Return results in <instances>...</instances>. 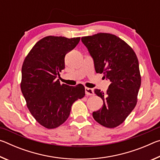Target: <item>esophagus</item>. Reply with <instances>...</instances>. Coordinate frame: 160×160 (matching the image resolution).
I'll return each instance as SVG.
<instances>
[{
    "label": "esophagus",
    "instance_id": "esophagus-1",
    "mask_svg": "<svg viewBox=\"0 0 160 160\" xmlns=\"http://www.w3.org/2000/svg\"><path fill=\"white\" fill-rule=\"evenodd\" d=\"M85 94L87 95H94V91L92 89L89 88H85Z\"/></svg>",
    "mask_w": 160,
    "mask_h": 160
}]
</instances>
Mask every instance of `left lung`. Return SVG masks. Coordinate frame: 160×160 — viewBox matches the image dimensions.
Here are the masks:
<instances>
[{
    "label": "left lung",
    "instance_id": "left-lung-1",
    "mask_svg": "<svg viewBox=\"0 0 160 160\" xmlns=\"http://www.w3.org/2000/svg\"><path fill=\"white\" fill-rule=\"evenodd\" d=\"M92 57L97 73L104 74L111 84L101 97L103 107L92 113L94 120L107 128H116L131 113L138 102L141 76L137 56L130 46L114 34L98 33L81 38Z\"/></svg>",
    "mask_w": 160,
    "mask_h": 160
}]
</instances>
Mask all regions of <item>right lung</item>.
<instances>
[{
	"label": "right lung",
	"instance_id": "add662e5",
	"mask_svg": "<svg viewBox=\"0 0 160 160\" xmlns=\"http://www.w3.org/2000/svg\"><path fill=\"white\" fill-rule=\"evenodd\" d=\"M80 37L48 36L37 42L24 60L20 83L27 106L40 125L57 128L70 115L72 104L85 95V87L61 84L58 77L65 68V56Z\"/></svg>",
	"mask_w": 160,
	"mask_h": 160
}]
</instances>
